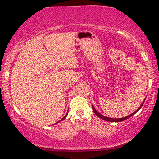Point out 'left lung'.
Returning <instances> with one entry per match:
<instances>
[{"label": "left lung", "instance_id": "1", "mask_svg": "<svg viewBox=\"0 0 159 159\" xmlns=\"http://www.w3.org/2000/svg\"><path fill=\"white\" fill-rule=\"evenodd\" d=\"M144 101H143V103L142 104H141L140 107L138 108V109L137 110V111H134V113H132V114H131L129 115V116H127L123 117V118H119V119H112V118H108V117H106V116H103V115L101 114H99V113L96 110H95V108H94V106H93V105L92 106V108H93V112H94L95 114V115H96V116H98L99 118H101V119H103V120H105V121H112V122H119V121H125V120H126V119H129L130 116H132V115H134V114H135V113L138 112V111L140 109L141 107H142V106H143V103H144Z\"/></svg>", "mask_w": 159, "mask_h": 159}]
</instances>
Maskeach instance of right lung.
<instances>
[{"label":"right lung","instance_id":"right-lung-1","mask_svg":"<svg viewBox=\"0 0 159 159\" xmlns=\"http://www.w3.org/2000/svg\"><path fill=\"white\" fill-rule=\"evenodd\" d=\"M67 114H68V112H67V113H66V115H65V116H64V117H63V118H62L61 119V120H60L59 121H62V120H64V119L65 118H66V116H67Z\"/></svg>","mask_w":159,"mask_h":159}]
</instances>
